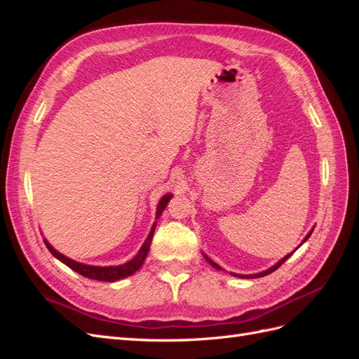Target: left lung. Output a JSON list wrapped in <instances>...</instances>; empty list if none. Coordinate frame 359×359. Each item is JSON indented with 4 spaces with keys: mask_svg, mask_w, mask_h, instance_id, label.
<instances>
[{
    "mask_svg": "<svg viewBox=\"0 0 359 359\" xmlns=\"http://www.w3.org/2000/svg\"><path fill=\"white\" fill-rule=\"evenodd\" d=\"M313 229H314V227H313ZM313 229H311V231H310V232H309V233L306 235V238H304V240H302V243H301V244H304V243H306V241L309 240V238H310V235H311V232H313ZM301 244H299V245H301ZM299 245H298V247H299ZM298 247H297V248H298ZM297 248H295V250H297ZM295 250H293V252H292V253L286 255V256H285L283 259H280V260H278V262H277L276 265H273V266H271V268H268V269L262 271V273H256V274H233V273H231V274H232V276H235V277H240V278H259V277H264V276H268V274H271V273H274V271H276L277 268H280L281 265H283V264L286 262V260H287V259H289V257H290V256H292L293 253H295ZM203 257L206 259V262H208V264H210V265H211L212 268H215V269H219V271H222V269H223V268H222L220 265H217V264L214 262V260H212V259H210V257H208V256H206L205 253H203Z\"/></svg>",
    "mask_w": 359,
    "mask_h": 359,
    "instance_id": "left-lung-1",
    "label": "left lung"
}]
</instances>
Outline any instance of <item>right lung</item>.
<instances>
[{
  "instance_id": "add662e5",
  "label": "right lung",
  "mask_w": 359,
  "mask_h": 359,
  "mask_svg": "<svg viewBox=\"0 0 359 359\" xmlns=\"http://www.w3.org/2000/svg\"><path fill=\"white\" fill-rule=\"evenodd\" d=\"M172 198V194L168 193L163 196L157 205V212H156V219L158 220V217L161 215V212L165 211V208L168 206L169 201ZM156 226H157V222H154L153 227H151V231L147 236L145 243L142 244V247H140V250L137 252V255L132 259L128 260V262L123 264V265H116V266H94V265H86V264H81V262H76V260L64 256L62 253H60L58 250L53 248L50 245V243L46 240H43L48 247L49 252L55 256L58 260H61V262L64 265H67L69 268H72L73 271H76V273L83 276V277H88L91 280H100V281H116V280H121V278H126L128 276L135 274L136 271L144 265L145 259H147V255L149 252V245H151V241H153V235H154V231H156Z\"/></svg>"
}]
</instances>
